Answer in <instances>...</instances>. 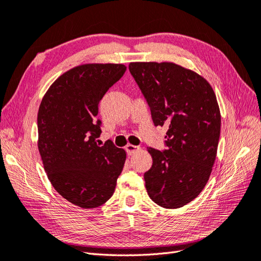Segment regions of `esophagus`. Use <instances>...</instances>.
I'll use <instances>...</instances> for the list:
<instances>
[{
    "label": "esophagus",
    "mask_w": 261,
    "mask_h": 261,
    "mask_svg": "<svg viewBox=\"0 0 261 261\" xmlns=\"http://www.w3.org/2000/svg\"><path fill=\"white\" fill-rule=\"evenodd\" d=\"M125 150L128 155H133V154H135L137 150H140V147L135 146V145H132V144H127V145L125 146Z\"/></svg>",
    "instance_id": "esophagus-1"
}]
</instances>
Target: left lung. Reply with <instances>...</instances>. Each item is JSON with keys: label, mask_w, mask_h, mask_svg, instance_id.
Here are the masks:
<instances>
[{"label": "left lung", "mask_w": 261, "mask_h": 261, "mask_svg": "<svg viewBox=\"0 0 261 261\" xmlns=\"http://www.w3.org/2000/svg\"><path fill=\"white\" fill-rule=\"evenodd\" d=\"M129 71L150 108L155 126H169L166 149L147 147L152 167L144 174L147 194L165 209L198 196L217 158L221 115L211 85L174 62H130Z\"/></svg>", "instance_id": "left-lung-1"}]
</instances>
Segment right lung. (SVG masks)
Returning a JSON list of instances; mask_svg holds the SVG:
<instances>
[{"label": "right lung", "mask_w": 261, "mask_h": 261, "mask_svg": "<svg viewBox=\"0 0 261 261\" xmlns=\"http://www.w3.org/2000/svg\"><path fill=\"white\" fill-rule=\"evenodd\" d=\"M121 63H86L50 86L38 112V148L52 187L72 204L94 209L112 198L126 152L97 144L98 105L123 77Z\"/></svg>", "instance_id": "add662e5"}]
</instances>
